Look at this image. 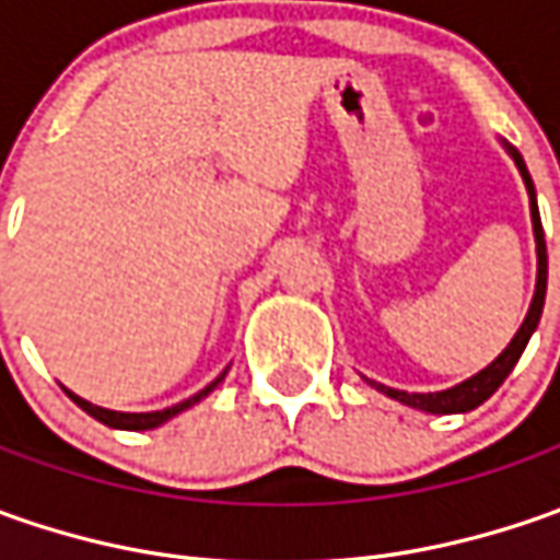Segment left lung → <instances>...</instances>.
<instances>
[{"instance_id":"obj_1","label":"left lung","mask_w":560,"mask_h":560,"mask_svg":"<svg viewBox=\"0 0 560 560\" xmlns=\"http://www.w3.org/2000/svg\"><path fill=\"white\" fill-rule=\"evenodd\" d=\"M508 155L514 159L521 177H524V186H527L529 196V218H533V236H536V292H533V302H529V312L521 324V330L514 334V339L508 342V349L502 355L495 358L489 368H483L480 374H474L470 380H464L452 389H442V393H405V389H393V386H383V383H374L368 380L374 389H380L383 396L396 398L408 408H418V411H427V415H462V411H474L477 405H483L486 398L492 396L505 376L514 371V364L521 361L524 349H527L529 336L539 327V317H542V305H546V283H549V255H546V233H542V221H539V205H536V189H533V180H529V171L521 152L514 145H508Z\"/></svg>"}]
</instances>
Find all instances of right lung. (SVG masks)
Instances as JSON below:
<instances>
[{
	"instance_id": "add662e5",
	"label": "right lung",
	"mask_w": 560,
	"mask_h": 560,
	"mask_svg": "<svg viewBox=\"0 0 560 560\" xmlns=\"http://www.w3.org/2000/svg\"><path fill=\"white\" fill-rule=\"evenodd\" d=\"M224 374L218 376L214 383H208L202 393H196V396L186 398V401H180V405H171V408H164V411H140V415H130V411H108V408H98V405H93V401L74 396L71 389H65V393L74 398L77 405H80L90 418H96L98 423H105V427H115V430H155V427H162L164 420H171L174 415H180V411H186V408H192L196 401H202V398L208 396L221 380H224Z\"/></svg>"
}]
</instances>
